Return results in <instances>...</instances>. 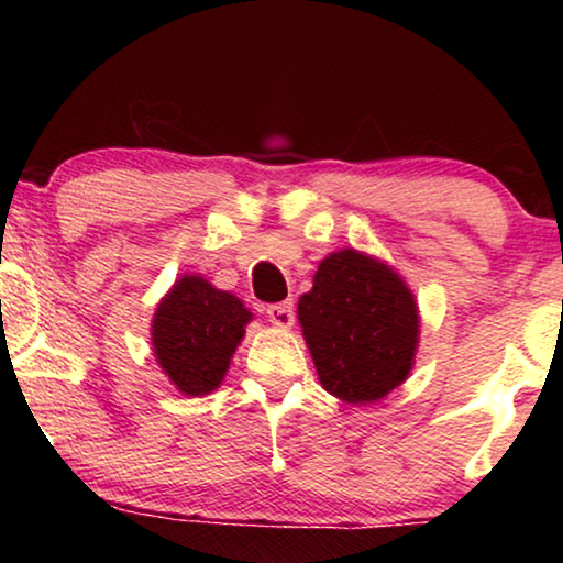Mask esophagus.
Segmentation results:
<instances>
[{
    "instance_id": "34e87169",
    "label": "esophagus",
    "mask_w": 563,
    "mask_h": 563,
    "mask_svg": "<svg viewBox=\"0 0 563 563\" xmlns=\"http://www.w3.org/2000/svg\"><path fill=\"white\" fill-rule=\"evenodd\" d=\"M266 318L276 328H291L295 325V305L284 302V305L266 307Z\"/></svg>"
}]
</instances>
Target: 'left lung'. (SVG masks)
<instances>
[{
    "mask_svg": "<svg viewBox=\"0 0 563 563\" xmlns=\"http://www.w3.org/2000/svg\"><path fill=\"white\" fill-rule=\"evenodd\" d=\"M297 320L322 389L343 402H379L412 372L420 310L387 261L356 249L330 253L299 297Z\"/></svg>",
    "mask_w": 563,
    "mask_h": 563,
    "instance_id": "obj_1",
    "label": "left lung"
}]
</instances>
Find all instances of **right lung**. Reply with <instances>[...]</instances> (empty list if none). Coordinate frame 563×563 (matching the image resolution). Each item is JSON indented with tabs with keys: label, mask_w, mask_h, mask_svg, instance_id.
<instances>
[{
	"label": "right lung",
	"mask_w": 563,
	"mask_h": 563,
	"mask_svg": "<svg viewBox=\"0 0 563 563\" xmlns=\"http://www.w3.org/2000/svg\"><path fill=\"white\" fill-rule=\"evenodd\" d=\"M253 312L199 274H184L151 320L153 356L181 395L205 397L225 379Z\"/></svg>",
	"instance_id": "obj_1"
}]
</instances>
